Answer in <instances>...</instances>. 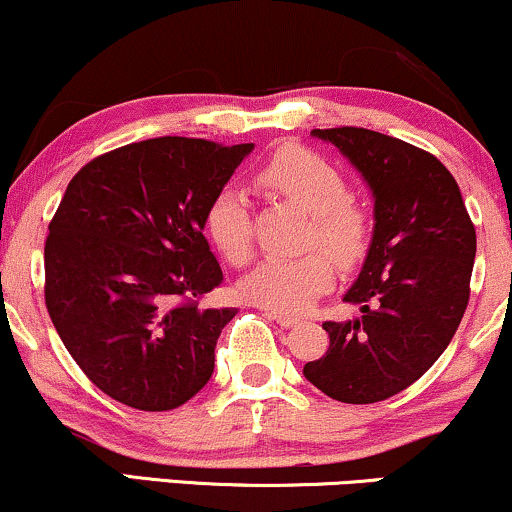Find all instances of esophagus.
<instances>
[{"label":"esophagus","mask_w":512,"mask_h":512,"mask_svg":"<svg viewBox=\"0 0 512 512\" xmlns=\"http://www.w3.org/2000/svg\"><path fill=\"white\" fill-rule=\"evenodd\" d=\"M266 315H268L270 320H275V323L280 325V327H294L296 323H299V320L292 318V315H285V313H273V311H268Z\"/></svg>","instance_id":"obj_1"}]
</instances>
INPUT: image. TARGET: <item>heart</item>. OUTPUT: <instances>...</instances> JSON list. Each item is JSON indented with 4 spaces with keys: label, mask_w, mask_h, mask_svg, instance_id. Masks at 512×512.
I'll list each match as a JSON object with an SVG mask.
<instances>
[{
    "label": "heart",
    "mask_w": 512,
    "mask_h": 512,
    "mask_svg": "<svg viewBox=\"0 0 512 512\" xmlns=\"http://www.w3.org/2000/svg\"><path fill=\"white\" fill-rule=\"evenodd\" d=\"M261 182L311 216L308 244L323 246L342 268L361 261L370 225L361 208L349 201V185L337 166L308 149L287 147L263 166ZM206 230L227 261L242 263L249 258L251 211L244 189L235 185L220 189L206 208ZM326 255L313 249L266 256L242 277L239 292L266 311L304 313L334 282V268Z\"/></svg>",
    "instance_id": "obj_1"
}]
</instances>
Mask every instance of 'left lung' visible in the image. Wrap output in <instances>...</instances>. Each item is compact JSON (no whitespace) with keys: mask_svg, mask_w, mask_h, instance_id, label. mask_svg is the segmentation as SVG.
Wrapping results in <instances>:
<instances>
[{"mask_svg":"<svg viewBox=\"0 0 512 512\" xmlns=\"http://www.w3.org/2000/svg\"><path fill=\"white\" fill-rule=\"evenodd\" d=\"M368 185L372 237L346 304L323 323L330 349L304 377L342 403H375L420 380L456 334L470 299L477 235L458 182L437 156L365 128L313 130Z\"/></svg>","mask_w":512,"mask_h":512,"instance_id":"8db88e82","label":"left lung"}]
</instances>
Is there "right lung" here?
Segmentation results:
<instances>
[{"mask_svg":"<svg viewBox=\"0 0 512 512\" xmlns=\"http://www.w3.org/2000/svg\"><path fill=\"white\" fill-rule=\"evenodd\" d=\"M251 151L156 137L68 182L44 244V301L73 361L111 399L170 410L211 380L237 308L199 306L223 282L206 208Z\"/></svg>","mask_w":512,"mask_h":512,"instance_id":"obj_1","label":"right lung"}]
</instances>
